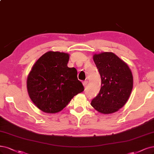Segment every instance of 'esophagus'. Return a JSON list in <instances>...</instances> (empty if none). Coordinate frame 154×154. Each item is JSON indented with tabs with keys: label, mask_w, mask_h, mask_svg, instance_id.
<instances>
[{
	"label": "esophagus",
	"mask_w": 154,
	"mask_h": 154,
	"mask_svg": "<svg viewBox=\"0 0 154 154\" xmlns=\"http://www.w3.org/2000/svg\"><path fill=\"white\" fill-rule=\"evenodd\" d=\"M87 83H88V82H87V81H84V82H83V86H84V87H86V86H87Z\"/></svg>",
	"instance_id": "esophagus-1"
}]
</instances>
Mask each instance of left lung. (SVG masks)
Segmentation results:
<instances>
[{
    "label": "left lung",
    "instance_id": "obj_1",
    "mask_svg": "<svg viewBox=\"0 0 154 154\" xmlns=\"http://www.w3.org/2000/svg\"><path fill=\"white\" fill-rule=\"evenodd\" d=\"M101 78V87L92 99V106L99 113L119 111L128 101L133 87V76L128 65L112 52L93 55Z\"/></svg>",
    "mask_w": 154,
    "mask_h": 154
}]
</instances>
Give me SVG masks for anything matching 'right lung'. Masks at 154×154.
Masks as SVG:
<instances>
[{
	"label": "right lung",
	"instance_id": "add662e5",
	"mask_svg": "<svg viewBox=\"0 0 154 154\" xmlns=\"http://www.w3.org/2000/svg\"><path fill=\"white\" fill-rule=\"evenodd\" d=\"M69 59L67 53L48 51L35 62L29 74L26 88L29 97L45 113L59 112L75 95L84 91L76 68L67 67Z\"/></svg>",
	"mask_w": 154,
	"mask_h": 154
}]
</instances>
